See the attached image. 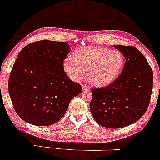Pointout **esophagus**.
Returning <instances> with one entry per match:
<instances>
[{"label": "esophagus", "mask_w": 160, "mask_h": 160, "mask_svg": "<svg viewBox=\"0 0 160 160\" xmlns=\"http://www.w3.org/2000/svg\"><path fill=\"white\" fill-rule=\"evenodd\" d=\"M87 90H89V87H87V86H86V85L82 86V91L85 92V91H87Z\"/></svg>", "instance_id": "1"}]
</instances>
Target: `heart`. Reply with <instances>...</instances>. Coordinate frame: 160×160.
I'll return each instance as SVG.
<instances>
[{"label":"heart","instance_id":"obj_1","mask_svg":"<svg viewBox=\"0 0 160 160\" xmlns=\"http://www.w3.org/2000/svg\"><path fill=\"white\" fill-rule=\"evenodd\" d=\"M124 64V56L118 51L85 46L74 51L73 60L64 59L62 68L74 82L81 80L84 72L87 71L89 83L95 87H103L116 80L122 71Z\"/></svg>","mask_w":160,"mask_h":160}]
</instances>
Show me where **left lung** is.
<instances>
[{"instance_id":"obj_1","label":"left lung","mask_w":160,"mask_h":160,"mask_svg":"<svg viewBox=\"0 0 160 160\" xmlns=\"http://www.w3.org/2000/svg\"><path fill=\"white\" fill-rule=\"evenodd\" d=\"M114 47L125 59L122 73L110 85L92 89L89 108L100 125L122 128L136 122L147 111L153 74L146 58L138 48L124 45Z\"/></svg>"}]
</instances>
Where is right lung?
<instances>
[{"label": "right lung", "mask_w": 160, "mask_h": 160, "mask_svg": "<svg viewBox=\"0 0 160 160\" xmlns=\"http://www.w3.org/2000/svg\"><path fill=\"white\" fill-rule=\"evenodd\" d=\"M70 52L68 43L42 40L29 44L18 54L8 89L16 112L26 122L52 125L81 92V86L63 71V61Z\"/></svg>", "instance_id": "right-lung-1"}]
</instances>
